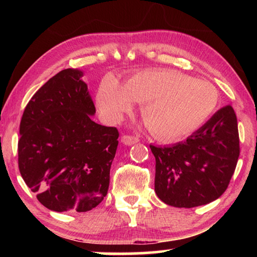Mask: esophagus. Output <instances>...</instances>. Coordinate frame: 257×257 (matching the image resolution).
Returning a JSON list of instances; mask_svg holds the SVG:
<instances>
[{
  "label": "esophagus",
  "mask_w": 257,
  "mask_h": 257,
  "mask_svg": "<svg viewBox=\"0 0 257 257\" xmlns=\"http://www.w3.org/2000/svg\"><path fill=\"white\" fill-rule=\"evenodd\" d=\"M138 138L137 137H133V136H128V135H124V136H122V138H121V143H122L123 145L125 146H130V145H134L136 144V143H138Z\"/></svg>",
  "instance_id": "1"
}]
</instances>
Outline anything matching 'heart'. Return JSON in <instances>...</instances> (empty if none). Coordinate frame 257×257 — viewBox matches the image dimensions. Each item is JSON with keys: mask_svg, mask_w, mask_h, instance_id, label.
Instances as JSON below:
<instances>
[{"mask_svg": "<svg viewBox=\"0 0 257 257\" xmlns=\"http://www.w3.org/2000/svg\"><path fill=\"white\" fill-rule=\"evenodd\" d=\"M141 103L142 116L161 142L189 136L208 119L217 103L211 82L172 69L137 72L123 86L111 76L98 86L96 104L106 119L118 121Z\"/></svg>", "mask_w": 257, "mask_h": 257, "instance_id": "1", "label": "heart"}]
</instances>
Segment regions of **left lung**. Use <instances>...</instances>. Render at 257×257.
Returning <instances> with one entry per match:
<instances>
[{"mask_svg":"<svg viewBox=\"0 0 257 257\" xmlns=\"http://www.w3.org/2000/svg\"><path fill=\"white\" fill-rule=\"evenodd\" d=\"M155 156V193L167 205L191 208L222 195L239 158L237 116L227 105L187 141L150 145Z\"/></svg>","mask_w":257,"mask_h":257,"instance_id":"obj_1","label":"left lung"}]
</instances>
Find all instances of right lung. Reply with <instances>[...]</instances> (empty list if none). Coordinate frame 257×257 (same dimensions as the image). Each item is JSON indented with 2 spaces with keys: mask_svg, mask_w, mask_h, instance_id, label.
Segmentation results:
<instances>
[{
  "mask_svg": "<svg viewBox=\"0 0 257 257\" xmlns=\"http://www.w3.org/2000/svg\"><path fill=\"white\" fill-rule=\"evenodd\" d=\"M79 69L47 80L20 122L21 177L43 205L55 212H87L106 196L118 147L114 127L94 122L95 105Z\"/></svg>",
  "mask_w": 257,
  "mask_h": 257,
  "instance_id": "right-lung-1",
  "label": "right lung"
}]
</instances>
